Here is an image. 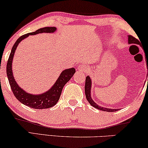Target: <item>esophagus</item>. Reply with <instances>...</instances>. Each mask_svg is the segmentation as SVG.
Listing matches in <instances>:
<instances>
[{
    "label": "esophagus",
    "instance_id": "obj_1",
    "mask_svg": "<svg viewBox=\"0 0 148 148\" xmlns=\"http://www.w3.org/2000/svg\"><path fill=\"white\" fill-rule=\"evenodd\" d=\"M88 70V68L86 67V66L85 64H81L78 66V71L82 73H86Z\"/></svg>",
    "mask_w": 148,
    "mask_h": 148
}]
</instances>
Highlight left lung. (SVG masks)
<instances>
[{"mask_svg": "<svg viewBox=\"0 0 148 148\" xmlns=\"http://www.w3.org/2000/svg\"><path fill=\"white\" fill-rule=\"evenodd\" d=\"M128 40H129V44H139L140 45L141 43L138 40L136 39L135 37H133V36L129 35L128 36ZM147 69H148V60H147ZM148 75V74H147ZM147 83H148V79H147ZM91 84H92V83H91V79H90V77L89 76H87L86 77V84H85V93H86V98L87 100L89 102H90V104L92 105V106H94V108H98L99 110H103V111H106V112H115V111H117L119 109H110V108H104V107H101L100 106H98V104H96V103H95L93 100L91 98Z\"/></svg>", "mask_w": 148, "mask_h": 148, "instance_id": "obj_1", "label": "left lung"}]
</instances>
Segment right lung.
I'll return each instance as SVG.
<instances>
[{"instance_id":"right-lung-1","label":"right lung","mask_w":148,"mask_h":148,"mask_svg":"<svg viewBox=\"0 0 148 148\" xmlns=\"http://www.w3.org/2000/svg\"><path fill=\"white\" fill-rule=\"evenodd\" d=\"M56 29L55 27H45L40 28L34 32L28 33L21 36V37L18 38L13 45L9 59H8L7 64V75L12 92H13L15 98L20 102H21L25 106L30 107V108L35 109H44L54 106L59 100L64 86L71 79V78L75 73V69L74 68H71L63 71L54 86L48 92L40 95L29 94L28 93H26L21 88H19V86H18L13 77V71H12V61H13L14 53H15L16 48H17L19 42L29 35H35V34L43 33V32L52 33Z\"/></svg>"}]
</instances>
